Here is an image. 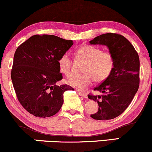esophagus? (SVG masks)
<instances>
[{
  "mask_svg": "<svg viewBox=\"0 0 152 152\" xmlns=\"http://www.w3.org/2000/svg\"><path fill=\"white\" fill-rule=\"evenodd\" d=\"M78 94H79L80 96H81L83 97V98H86V97H87V94L86 93H83V92L79 91H78Z\"/></svg>",
  "mask_w": 152,
  "mask_h": 152,
  "instance_id": "esophagus-1",
  "label": "esophagus"
}]
</instances>
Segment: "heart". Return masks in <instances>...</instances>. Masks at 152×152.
Listing matches in <instances>:
<instances>
[{"label": "heart", "mask_w": 152, "mask_h": 152, "mask_svg": "<svg viewBox=\"0 0 152 152\" xmlns=\"http://www.w3.org/2000/svg\"><path fill=\"white\" fill-rule=\"evenodd\" d=\"M78 55L86 60L82 75L73 76L67 83L78 90H85L95 81L102 82L112 73L115 66L114 55L102 51L100 48L91 45H83L78 48ZM59 70L67 77L72 75V59L68 53H63L58 60Z\"/></svg>", "instance_id": "heart-1"}]
</instances>
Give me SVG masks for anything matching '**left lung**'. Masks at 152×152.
<instances>
[{"instance_id":"8db88e82","label":"left lung","mask_w":152,"mask_h":152,"mask_svg":"<svg viewBox=\"0 0 152 152\" xmlns=\"http://www.w3.org/2000/svg\"><path fill=\"white\" fill-rule=\"evenodd\" d=\"M91 44L106 45L114 55L115 66L105 81L94 88L101 95L89 94L88 97L99 104L91 117L109 120L117 117L127 109L139 86V57L133 45L120 34H104L90 41Z\"/></svg>"}]
</instances>
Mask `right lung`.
I'll list each match as a JSON object with an SVG mask.
<instances>
[{"label":"right lung","mask_w":152,"mask_h":152,"mask_svg":"<svg viewBox=\"0 0 152 152\" xmlns=\"http://www.w3.org/2000/svg\"><path fill=\"white\" fill-rule=\"evenodd\" d=\"M74 42L53 35H34L19 46L13 57L11 80L18 102L38 117L58 112L64 93L73 90L67 84L56 85L63 78L58 60Z\"/></svg>","instance_id":"1"}]
</instances>
